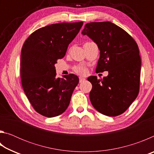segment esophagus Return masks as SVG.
<instances>
[{
  "instance_id": "obj_1",
  "label": "esophagus",
  "mask_w": 154,
  "mask_h": 154,
  "mask_svg": "<svg viewBox=\"0 0 154 154\" xmlns=\"http://www.w3.org/2000/svg\"><path fill=\"white\" fill-rule=\"evenodd\" d=\"M85 79L84 77H79V82L80 83H82L83 82H85Z\"/></svg>"
}]
</instances>
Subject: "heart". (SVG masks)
Wrapping results in <instances>:
<instances>
[{
    "label": "heart",
    "instance_id": "heart-1",
    "mask_svg": "<svg viewBox=\"0 0 154 154\" xmlns=\"http://www.w3.org/2000/svg\"><path fill=\"white\" fill-rule=\"evenodd\" d=\"M74 70L79 74H85L86 72V69L83 66H77L75 68Z\"/></svg>",
    "mask_w": 154,
    "mask_h": 154
}]
</instances>
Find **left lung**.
<instances>
[{"label": "left lung", "mask_w": 154, "mask_h": 154, "mask_svg": "<svg viewBox=\"0 0 154 154\" xmlns=\"http://www.w3.org/2000/svg\"><path fill=\"white\" fill-rule=\"evenodd\" d=\"M83 35L96 43L100 50L96 72L108 71L102 79L90 76L91 103L100 113L117 116L126 111L139 91L141 61L138 45L126 31L110 22H90Z\"/></svg>", "instance_id": "8db88e82"}]
</instances>
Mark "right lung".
<instances>
[{
  "mask_svg": "<svg viewBox=\"0 0 154 154\" xmlns=\"http://www.w3.org/2000/svg\"><path fill=\"white\" fill-rule=\"evenodd\" d=\"M83 23H59L36 30L28 36L21 53V81L35 110L53 118L63 113L79 83L74 74L56 78L55 64L63 58L68 46Z\"/></svg>",
  "mask_w": 154,
  "mask_h": 154,
  "instance_id": "1",
  "label": "right lung"
}]
</instances>
